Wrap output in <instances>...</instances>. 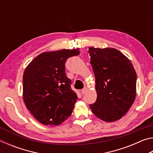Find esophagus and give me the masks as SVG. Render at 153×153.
I'll use <instances>...</instances> for the list:
<instances>
[{"mask_svg":"<svg viewBox=\"0 0 153 153\" xmlns=\"http://www.w3.org/2000/svg\"><path fill=\"white\" fill-rule=\"evenodd\" d=\"M86 90H87V88H86V87H84V88L82 89V90H81V93H82V94H85V92H86Z\"/></svg>","mask_w":153,"mask_h":153,"instance_id":"esophagus-1","label":"esophagus"}]
</instances>
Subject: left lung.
<instances>
[{
	"mask_svg": "<svg viewBox=\"0 0 153 153\" xmlns=\"http://www.w3.org/2000/svg\"><path fill=\"white\" fill-rule=\"evenodd\" d=\"M97 98L92 112L107 122L117 121L135 100L137 76L131 61L117 49L90 47Z\"/></svg>",
	"mask_w": 153,
	"mask_h": 153,
	"instance_id": "left-lung-1",
	"label": "left lung"
}]
</instances>
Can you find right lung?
<instances>
[{
    "label": "right lung",
    "instance_id": "obj_1",
    "mask_svg": "<svg viewBox=\"0 0 153 153\" xmlns=\"http://www.w3.org/2000/svg\"><path fill=\"white\" fill-rule=\"evenodd\" d=\"M79 48L45 52L33 59L23 76V97L27 109L45 125L58 126L71 115L77 99L65 74L67 59Z\"/></svg>",
    "mask_w": 153,
    "mask_h": 153
}]
</instances>
